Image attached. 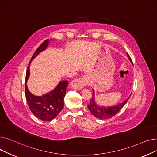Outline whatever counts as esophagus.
I'll return each instance as SVG.
<instances>
[{
  "label": "esophagus",
  "instance_id": "obj_1",
  "mask_svg": "<svg viewBox=\"0 0 157 157\" xmlns=\"http://www.w3.org/2000/svg\"><path fill=\"white\" fill-rule=\"evenodd\" d=\"M87 84V79L85 76H83L73 80L71 83V86L72 88L75 89H81L83 88V87L86 86Z\"/></svg>",
  "mask_w": 157,
  "mask_h": 157
}]
</instances>
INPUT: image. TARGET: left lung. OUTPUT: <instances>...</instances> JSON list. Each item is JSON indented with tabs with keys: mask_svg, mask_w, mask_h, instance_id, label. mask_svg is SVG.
I'll return each instance as SVG.
<instances>
[{
	"mask_svg": "<svg viewBox=\"0 0 157 157\" xmlns=\"http://www.w3.org/2000/svg\"><path fill=\"white\" fill-rule=\"evenodd\" d=\"M127 58L129 59L131 63L132 64V61L131 58H130L129 55H128L127 53ZM93 90V96H92V98L90 99V103L89 105L87 106L88 109H89V111L90 113L93 114L95 117L101 119V120H105V119H108L113 117L114 115H115L120 110H121L122 107L127 103V101L128 99L130 98L131 94L130 96H128L125 100L122 101V103H119L117 105L115 106H105L102 105H99L98 103L96 102V99H95V91L94 89H92Z\"/></svg>",
	"mask_w": 157,
	"mask_h": 157,
	"instance_id": "8db88e82",
	"label": "left lung"
}]
</instances>
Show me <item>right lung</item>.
I'll list each match as a JSON object with an SVG mask.
<instances>
[{
	"label": "right lung",
	"mask_w": 157,
	"mask_h": 157,
	"mask_svg": "<svg viewBox=\"0 0 157 157\" xmlns=\"http://www.w3.org/2000/svg\"><path fill=\"white\" fill-rule=\"evenodd\" d=\"M52 39L45 40L36 50L27 68L25 79V96L28 105L32 113L43 121H51L56 117L64 107V98L65 96L68 82L60 81L57 86L48 93L40 96L32 94L27 87V81L30 75L31 62L42 51L47 49Z\"/></svg>",
	"instance_id": "right-lung-1"
}]
</instances>
